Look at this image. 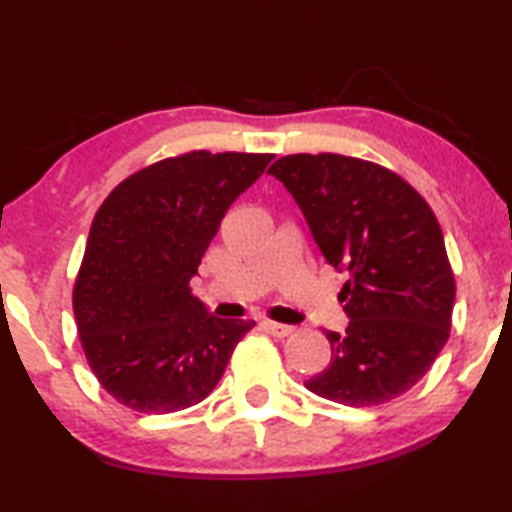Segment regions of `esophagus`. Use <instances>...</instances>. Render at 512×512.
<instances>
[{
    "label": "esophagus",
    "instance_id": "obj_1",
    "mask_svg": "<svg viewBox=\"0 0 512 512\" xmlns=\"http://www.w3.org/2000/svg\"><path fill=\"white\" fill-rule=\"evenodd\" d=\"M264 327L269 329L273 336H278V338L290 336L292 331H294V327H290V325H280V322H273V320H266V322H264Z\"/></svg>",
    "mask_w": 512,
    "mask_h": 512
}]
</instances>
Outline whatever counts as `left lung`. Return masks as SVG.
Listing matches in <instances>:
<instances>
[{
    "label": "left lung",
    "mask_w": 512,
    "mask_h": 512,
    "mask_svg": "<svg viewBox=\"0 0 512 512\" xmlns=\"http://www.w3.org/2000/svg\"><path fill=\"white\" fill-rule=\"evenodd\" d=\"M269 174L327 262L348 273L338 299L350 322L327 331L331 362L304 385L355 408L401 397L450 336L455 276L434 211L401 176L357 157L287 155Z\"/></svg>",
    "instance_id": "obj_1"
}]
</instances>
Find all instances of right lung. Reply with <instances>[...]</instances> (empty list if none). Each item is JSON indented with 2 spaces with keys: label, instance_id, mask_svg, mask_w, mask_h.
<instances>
[{
  "label": "right lung",
  "instance_id": "obj_1",
  "mask_svg": "<svg viewBox=\"0 0 512 512\" xmlns=\"http://www.w3.org/2000/svg\"><path fill=\"white\" fill-rule=\"evenodd\" d=\"M273 155L194 150L129 176L92 220L74 285L90 369L139 413L206 399L253 320H222L190 294L208 243Z\"/></svg>",
  "mask_w": 512,
  "mask_h": 512
}]
</instances>
